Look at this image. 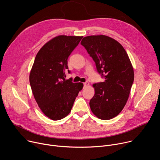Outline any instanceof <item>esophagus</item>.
Returning a JSON list of instances; mask_svg holds the SVG:
<instances>
[{"label":"esophagus","instance_id":"obj_1","mask_svg":"<svg viewBox=\"0 0 160 160\" xmlns=\"http://www.w3.org/2000/svg\"><path fill=\"white\" fill-rule=\"evenodd\" d=\"M88 85H89V83H88V82H85V83H83V86H84V87H87Z\"/></svg>","mask_w":160,"mask_h":160}]
</instances>
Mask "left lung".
Here are the masks:
<instances>
[{"label": "left lung", "instance_id": "left-lung-1", "mask_svg": "<svg viewBox=\"0 0 160 160\" xmlns=\"http://www.w3.org/2000/svg\"><path fill=\"white\" fill-rule=\"evenodd\" d=\"M81 44L105 78L104 82L93 85L95 94L89 103L91 111L100 119H112L124 108L134 82L129 58L119 42L105 35L86 36Z\"/></svg>", "mask_w": 160, "mask_h": 160}]
</instances>
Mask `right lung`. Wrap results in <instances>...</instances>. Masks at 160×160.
<instances>
[{
  "label": "right lung",
  "instance_id": "right-lung-1",
  "mask_svg": "<svg viewBox=\"0 0 160 160\" xmlns=\"http://www.w3.org/2000/svg\"><path fill=\"white\" fill-rule=\"evenodd\" d=\"M83 36H58L46 42L36 56L29 75L34 98L40 109L49 119L58 121L70 112L82 83L65 80L70 71L68 58Z\"/></svg>",
  "mask_w": 160,
  "mask_h": 160
}]
</instances>
